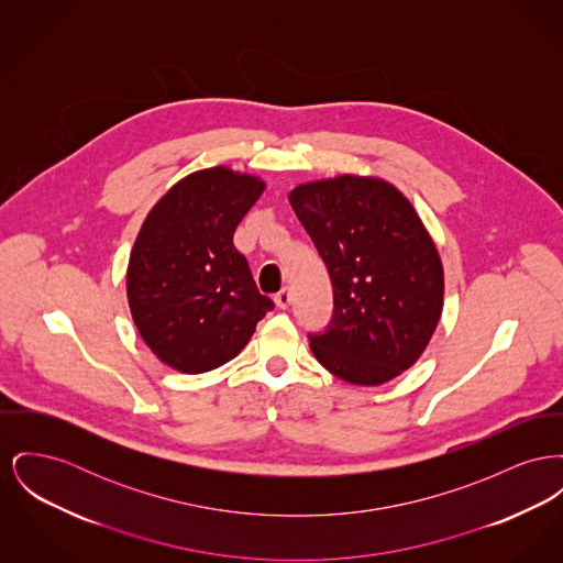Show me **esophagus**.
Returning <instances> with one entry per match:
<instances>
[{
    "mask_svg": "<svg viewBox=\"0 0 563 563\" xmlns=\"http://www.w3.org/2000/svg\"><path fill=\"white\" fill-rule=\"evenodd\" d=\"M274 299H276V306L285 310V308L291 303V291L285 287V289H280V291L274 296Z\"/></svg>",
    "mask_w": 563,
    "mask_h": 563,
    "instance_id": "34e87169",
    "label": "esophagus"
}]
</instances>
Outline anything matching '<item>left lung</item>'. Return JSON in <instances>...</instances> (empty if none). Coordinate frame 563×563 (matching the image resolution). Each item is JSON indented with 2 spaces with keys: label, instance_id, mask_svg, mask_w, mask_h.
<instances>
[{
  "label": "left lung",
  "instance_id": "1",
  "mask_svg": "<svg viewBox=\"0 0 563 563\" xmlns=\"http://www.w3.org/2000/svg\"><path fill=\"white\" fill-rule=\"evenodd\" d=\"M289 201L328 267L330 325L308 333L319 364L380 385L419 360L442 312V265L410 201L378 178L301 185Z\"/></svg>",
  "mask_w": 563,
  "mask_h": 563
}]
</instances>
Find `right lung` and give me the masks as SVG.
<instances>
[{"mask_svg":"<svg viewBox=\"0 0 563 563\" xmlns=\"http://www.w3.org/2000/svg\"><path fill=\"white\" fill-rule=\"evenodd\" d=\"M264 183L225 167L176 183L146 217L128 267L133 321L148 349L180 372L233 360L274 308L233 232Z\"/></svg>","mask_w":563,"mask_h":563,"instance_id":"1","label":"right lung"}]
</instances>
